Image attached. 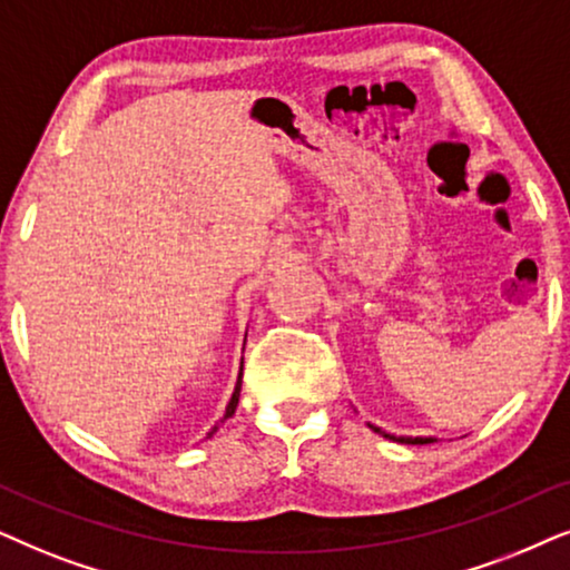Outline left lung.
Listing matches in <instances>:
<instances>
[{
  "label": "left lung",
  "mask_w": 570,
  "mask_h": 570,
  "mask_svg": "<svg viewBox=\"0 0 570 570\" xmlns=\"http://www.w3.org/2000/svg\"><path fill=\"white\" fill-rule=\"evenodd\" d=\"M367 428L373 430V432H377V435H383V438H389V440H393V443H406V445H424V443H435V440L432 438H404V435H389V432H383L381 428H375V424H370L367 422Z\"/></svg>",
  "instance_id": "8db88e82"
}]
</instances>
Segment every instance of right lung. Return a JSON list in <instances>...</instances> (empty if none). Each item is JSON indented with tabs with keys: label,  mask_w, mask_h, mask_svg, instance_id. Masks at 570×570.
<instances>
[{
	"label": "right lung",
	"mask_w": 570,
	"mask_h": 570,
	"mask_svg": "<svg viewBox=\"0 0 570 570\" xmlns=\"http://www.w3.org/2000/svg\"><path fill=\"white\" fill-rule=\"evenodd\" d=\"M239 391H242V367H239V377H237V385H234V393H232L229 404H226V412H224V416H222V422H226V420H229V416H232L234 412H237V404H239ZM222 422H216V424H214V430H210V432H208V438H210V435H214V432L218 430V424H222Z\"/></svg>",
	"instance_id": "right-lung-1"
}]
</instances>
